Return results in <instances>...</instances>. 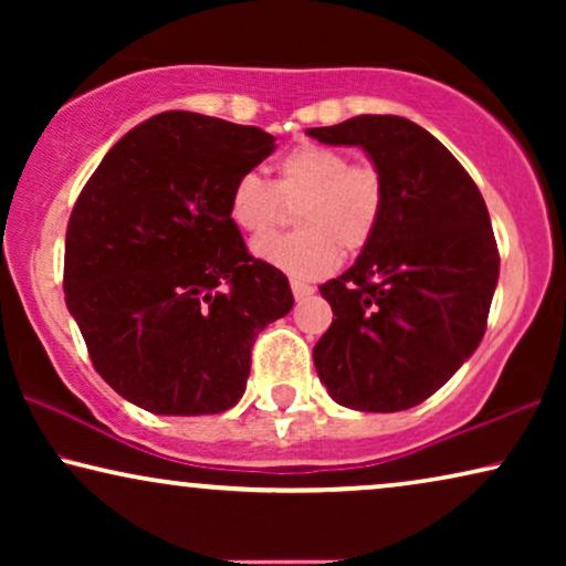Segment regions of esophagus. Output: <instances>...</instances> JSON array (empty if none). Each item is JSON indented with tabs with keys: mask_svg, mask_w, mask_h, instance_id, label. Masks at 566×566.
I'll return each instance as SVG.
<instances>
[{
	"mask_svg": "<svg viewBox=\"0 0 566 566\" xmlns=\"http://www.w3.org/2000/svg\"><path fill=\"white\" fill-rule=\"evenodd\" d=\"M291 291H293V298H296V301H304L314 293L312 285L301 283V281H291Z\"/></svg>",
	"mask_w": 566,
	"mask_h": 566,
	"instance_id": "1",
	"label": "esophagus"
}]
</instances>
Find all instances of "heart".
Listing matches in <instances>:
<instances>
[{
  "label": "heart",
  "instance_id": "1",
  "mask_svg": "<svg viewBox=\"0 0 566 566\" xmlns=\"http://www.w3.org/2000/svg\"><path fill=\"white\" fill-rule=\"evenodd\" d=\"M273 182L254 172L237 177L229 190V219L256 242L280 228L296 207L300 231L252 247L260 260L293 277H322L343 252L358 254L374 242L386 211L381 169L350 161L337 146L298 144L273 167Z\"/></svg>",
  "mask_w": 566,
  "mask_h": 566
}]
</instances>
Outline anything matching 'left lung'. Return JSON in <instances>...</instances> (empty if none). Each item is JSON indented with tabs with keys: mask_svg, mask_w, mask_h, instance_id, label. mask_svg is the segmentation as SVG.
<instances>
[{
	"mask_svg": "<svg viewBox=\"0 0 566 566\" xmlns=\"http://www.w3.org/2000/svg\"><path fill=\"white\" fill-rule=\"evenodd\" d=\"M306 134L360 146L386 182L376 239L319 285L335 319L314 345L316 374L343 407H417L484 337L500 254L482 192L436 136L399 115H358Z\"/></svg>",
	"mask_w": 566,
	"mask_h": 566,
	"instance_id": "1",
	"label": "left lung"
}]
</instances>
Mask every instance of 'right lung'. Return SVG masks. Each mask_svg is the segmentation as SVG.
Here are the masks:
<instances>
[{"mask_svg": "<svg viewBox=\"0 0 566 566\" xmlns=\"http://www.w3.org/2000/svg\"><path fill=\"white\" fill-rule=\"evenodd\" d=\"M275 149L254 126L169 111L128 130L66 229L64 293L97 374L154 415L242 399L252 345L291 312L281 270L254 260L227 203Z\"/></svg>", "mask_w": 566, "mask_h": 566, "instance_id": "obj_1", "label": "right lung"}]
</instances>
